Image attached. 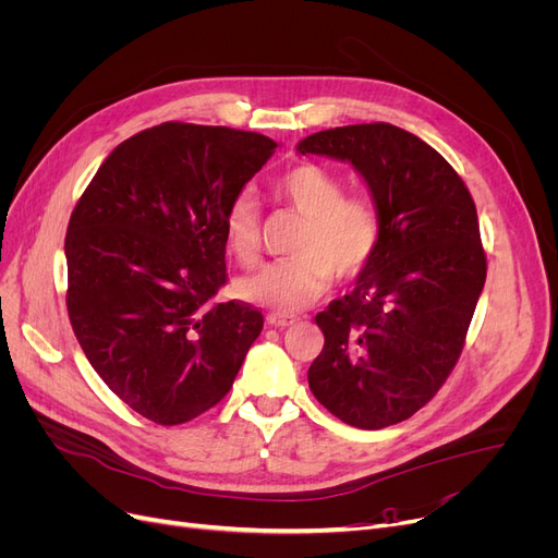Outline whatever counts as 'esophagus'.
Returning a JSON list of instances; mask_svg holds the SVG:
<instances>
[{"mask_svg": "<svg viewBox=\"0 0 558 558\" xmlns=\"http://www.w3.org/2000/svg\"><path fill=\"white\" fill-rule=\"evenodd\" d=\"M295 316H289V314H269L267 316V326H275V328H289L295 324Z\"/></svg>", "mask_w": 558, "mask_h": 558, "instance_id": "obj_1", "label": "esophagus"}]
</instances>
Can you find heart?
Returning <instances> with one entry per match:
<instances>
[{
	"instance_id": "heart-1",
	"label": "heart",
	"mask_w": 558,
	"mask_h": 558,
	"mask_svg": "<svg viewBox=\"0 0 558 558\" xmlns=\"http://www.w3.org/2000/svg\"><path fill=\"white\" fill-rule=\"evenodd\" d=\"M275 191L305 216L293 244L295 256L242 279L240 293L251 305L298 312L324 295L332 277L349 281L369 265L379 244V216L365 197L344 195V183L314 162L286 170ZM223 234L232 256L242 265L258 263L260 214L248 191L230 199L223 214Z\"/></svg>"
}]
</instances>
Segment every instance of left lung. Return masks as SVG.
<instances>
[{
    "instance_id": "obj_1",
    "label": "left lung",
    "mask_w": 558,
    "mask_h": 558,
    "mask_svg": "<svg viewBox=\"0 0 558 558\" xmlns=\"http://www.w3.org/2000/svg\"><path fill=\"white\" fill-rule=\"evenodd\" d=\"M300 156L351 162L379 216V244L353 289L316 314L326 344L310 388L353 428L410 418L440 391L486 281L477 209L463 179L391 123L314 132Z\"/></svg>"
}]
</instances>
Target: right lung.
Segmentation results:
<instances>
[{
	"mask_svg": "<svg viewBox=\"0 0 558 558\" xmlns=\"http://www.w3.org/2000/svg\"><path fill=\"white\" fill-rule=\"evenodd\" d=\"M277 142L230 128L162 123L118 144L64 238L66 312L95 373L160 426L211 410L263 330L226 283L223 214Z\"/></svg>",
	"mask_w": 558,
	"mask_h": 558,
	"instance_id": "right-lung-1",
	"label": "right lung"
}]
</instances>
